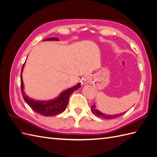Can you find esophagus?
Instances as JSON below:
<instances>
[{
	"mask_svg": "<svg viewBox=\"0 0 157 157\" xmlns=\"http://www.w3.org/2000/svg\"><path fill=\"white\" fill-rule=\"evenodd\" d=\"M90 82V79L89 78V77L88 76H86L84 79H83V82L85 84H87L88 83H89Z\"/></svg>",
	"mask_w": 157,
	"mask_h": 157,
	"instance_id": "34e87169",
	"label": "esophagus"
}]
</instances>
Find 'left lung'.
<instances>
[{
	"label": "left lung",
	"mask_w": 157,
	"mask_h": 157,
	"mask_svg": "<svg viewBox=\"0 0 157 157\" xmlns=\"http://www.w3.org/2000/svg\"><path fill=\"white\" fill-rule=\"evenodd\" d=\"M90 109H91V112L92 113L97 116V117H102L104 119H114V118H117L120 117V116L123 115L124 113H119V114H116V115H106L104 113H101L100 111H98L97 108H96V105L95 104H94L91 107H90Z\"/></svg>",
	"instance_id": "left-lung-1"
}]
</instances>
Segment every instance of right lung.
<instances>
[{"label":"right lung","instance_id":"right-lung-1","mask_svg":"<svg viewBox=\"0 0 157 157\" xmlns=\"http://www.w3.org/2000/svg\"><path fill=\"white\" fill-rule=\"evenodd\" d=\"M54 40V41H58L59 40L57 38H50L44 40ZM25 66V63L23 65L21 73V91L24 100L30 107H31L34 112L41 114L45 117L48 116H55L61 113L65 110L66 108L67 107L68 103V100L71 94L81 87L80 83L75 85L74 87H71L65 90L59 97L53 100H48V101H40V100H34L31 98H29L24 92V85L22 79V72Z\"/></svg>","mask_w":157,"mask_h":157}]
</instances>
